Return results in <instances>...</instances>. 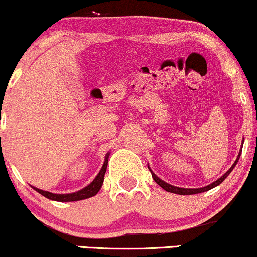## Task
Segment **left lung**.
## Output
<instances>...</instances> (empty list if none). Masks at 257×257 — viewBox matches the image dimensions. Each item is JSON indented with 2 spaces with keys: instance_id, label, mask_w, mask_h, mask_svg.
<instances>
[{
  "instance_id": "left-lung-1",
  "label": "left lung",
  "mask_w": 257,
  "mask_h": 257,
  "mask_svg": "<svg viewBox=\"0 0 257 257\" xmlns=\"http://www.w3.org/2000/svg\"><path fill=\"white\" fill-rule=\"evenodd\" d=\"M241 152H242V149H241ZM241 152H239L238 158H237V160L235 161V164L232 165L231 168H230V170H229L228 172H226V173L224 174L223 177H220L218 180H216V181H215V183H212L211 185H207V186H205V187H201V188H181V187H177V186H172V185L167 184V183H165V181H162V180L160 179V178H158L157 175H155V174L153 173V172L151 171V168H149V171H151L152 177H153V179L155 180V183H157L158 185H160V186H161L162 188H164L165 191H167V192H171V193H177V194H181V196H188V194L201 193V192H205V191H209V190H211V188H213V187L218 186V185H219L220 183H223V181L225 180V178L228 177V175L230 174V172H231V171L233 170V167L236 166L237 161H238L239 157H241Z\"/></svg>"
}]
</instances>
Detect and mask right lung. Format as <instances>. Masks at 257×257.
Wrapping results in <instances>:
<instances>
[{"instance_id":"right-lung-1","label":"right lung","mask_w":257,"mask_h":257,"mask_svg":"<svg viewBox=\"0 0 257 257\" xmlns=\"http://www.w3.org/2000/svg\"><path fill=\"white\" fill-rule=\"evenodd\" d=\"M108 159H109V153L106 154L105 161H104V164H103L102 170L99 171V173L95 178V180H93L90 185H87L86 187H84L83 190L78 191V192L69 193V194H56V193L47 192V191L39 190V188H35V187H33V188L35 191H38L39 193L42 194L44 197L48 198V199L57 200V201H76V200H83V199H86V198L93 197L98 193V191L100 190V187H102V185H103V181H104L106 166H108Z\"/></svg>"}]
</instances>
